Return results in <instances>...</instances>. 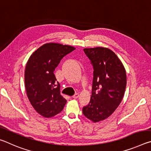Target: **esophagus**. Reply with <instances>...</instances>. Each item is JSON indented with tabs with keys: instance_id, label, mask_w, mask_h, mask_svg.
<instances>
[{
	"instance_id": "obj_1",
	"label": "esophagus",
	"mask_w": 151,
	"mask_h": 151,
	"mask_svg": "<svg viewBox=\"0 0 151 151\" xmlns=\"http://www.w3.org/2000/svg\"><path fill=\"white\" fill-rule=\"evenodd\" d=\"M78 97H79V94L78 93H76L75 94H74L73 96V98L75 99H78Z\"/></svg>"
}]
</instances>
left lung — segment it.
<instances>
[{
	"label": "left lung",
	"mask_w": 151,
	"mask_h": 151,
	"mask_svg": "<svg viewBox=\"0 0 151 151\" xmlns=\"http://www.w3.org/2000/svg\"><path fill=\"white\" fill-rule=\"evenodd\" d=\"M94 68L92 95L83 113L94 122L103 121L121 104L127 85L123 64L113 51L97 47L84 48Z\"/></svg>",
	"instance_id": "left-lung-1"
}]
</instances>
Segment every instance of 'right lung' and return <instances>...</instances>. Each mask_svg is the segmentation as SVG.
<instances>
[{"mask_svg":"<svg viewBox=\"0 0 151 151\" xmlns=\"http://www.w3.org/2000/svg\"><path fill=\"white\" fill-rule=\"evenodd\" d=\"M75 49L70 45L46 43L30 55L24 70L27 95L33 108L45 118L63 111L66 100L60 94L54 70L60 60Z\"/></svg>","mask_w":151,"mask_h":151,"instance_id":"right-lung-1","label":"right lung"}]
</instances>
